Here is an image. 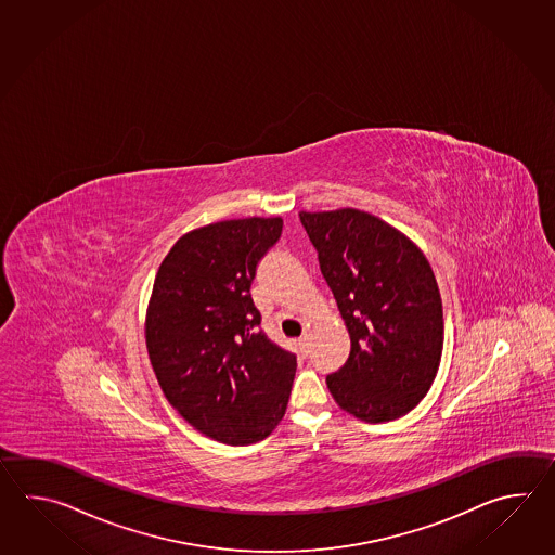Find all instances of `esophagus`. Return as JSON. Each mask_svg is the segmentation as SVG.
Segmentation results:
<instances>
[{"label": "esophagus", "mask_w": 555, "mask_h": 555, "mask_svg": "<svg viewBox=\"0 0 555 555\" xmlns=\"http://www.w3.org/2000/svg\"><path fill=\"white\" fill-rule=\"evenodd\" d=\"M297 345H299L301 353H309V347H311V337H309V333H304V335L299 337V341H297Z\"/></svg>", "instance_id": "esophagus-1"}]
</instances>
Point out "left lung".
I'll return each mask as SVG.
<instances>
[{
	"instance_id": "left-lung-1",
	"label": "left lung",
	"mask_w": 555,
	"mask_h": 555,
	"mask_svg": "<svg viewBox=\"0 0 555 555\" xmlns=\"http://www.w3.org/2000/svg\"><path fill=\"white\" fill-rule=\"evenodd\" d=\"M351 339L347 363L327 375L331 397L365 423L411 413L437 377L444 318L425 254L357 208L299 212Z\"/></svg>"
}]
</instances>
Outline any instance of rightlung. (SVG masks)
Returning <instances> with one entry per match:
<instances>
[{"mask_svg": "<svg viewBox=\"0 0 555 555\" xmlns=\"http://www.w3.org/2000/svg\"><path fill=\"white\" fill-rule=\"evenodd\" d=\"M282 228L280 216H254L190 230L166 254L146 307V351L166 401L232 447L270 437L292 392L295 354L258 330L249 294Z\"/></svg>", "mask_w": 555, "mask_h": 555, "instance_id": "1", "label": "right lung"}]
</instances>
